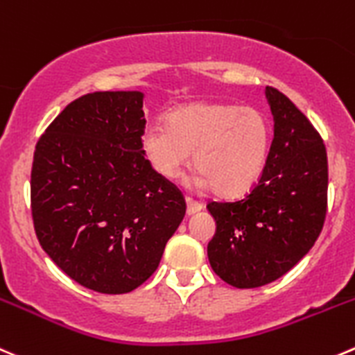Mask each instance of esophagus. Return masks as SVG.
<instances>
[{
    "mask_svg": "<svg viewBox=\"0 0 355 355\" xmlns=\"http://www.w3.org/2000/svg\"><path fill=\"white\" fill-rule=\"evenodd\" d=\"M185 202H187V215H194V213L201 211V209H202L201 202L194 201V199L187 198V199H185Z\"/></svg>",
    "mask_w": 355,
    "mask_h": 355,
    "instance_id": "obj_1",
    "label": "esophagus"
}]
</instances>
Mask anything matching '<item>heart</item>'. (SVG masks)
<instances>
[{"mask_svg": "<svg viewBox=\"0 0 355 355\" xmlns=\"http://www.w3.org/2000/svg\"><path fill=\"white\" fill-rule=\"evenodd\" d=\"M140 147L147 163L163 178H175L191 161L196 184L211 185L222 198L246 194L260 180L270 149L269 119L250 105L194 102L171 111L166 128L149 125Z\"/></svg>", "mask_w": 355, "mask_h": 355, "instance_id": "1", "label": "heart"}]
</instances>
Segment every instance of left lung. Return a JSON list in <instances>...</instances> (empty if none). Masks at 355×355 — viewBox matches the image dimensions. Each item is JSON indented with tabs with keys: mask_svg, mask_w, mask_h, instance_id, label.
I'll use <instances>...</instances> for the list:
<instances>
[{
	"mask_svg": "<svg viewBox=\"0 0 355 355\" xmlns=\"http://www.w3.org/2000/svg\"><path fill=\"white\" fill-rule=\"evenodd\" d=\"M274 139L258 184L234 202H209L216 230L208 260L234 288H258L291 270L318 241L328 205L321 135L297 105L267 86Z\"/></svg>",
	"mask_w": 355,
	"mask_h": 355,
	"instance_id": "8db88e82",
	"label": "left lung"
}]
</instances>
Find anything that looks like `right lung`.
Masks as SVG:
<instances>
[{
  "label": "right lung",
  "instance_id": "obj_1",
  "mask_svg": "<svg viewBox=\"0 0 355 355\" xmlns=\"http://www.w3.org/2000/svg\"><path fill=\"white\" fill-rule=\"evenodd\" d=\"M144 97L83 95L34 150L37 241L71 279L98 293H130L146 283L185 215L182 192L150 168L140 147Z\"/></svg>",
  "mask_w": 355,
  "mask_h": 355
}]
</instances>
